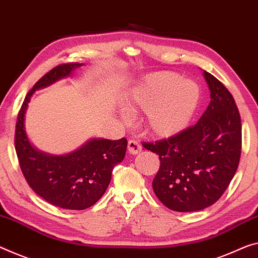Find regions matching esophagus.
<instances>
[{"label":"esophagus","instance_id":"obj_1","mask_svg":"<svg viewBox=\"0 0 258 258\" xmlns=\"http://www.w3.org/2000/svg\"><path fill=\"white\" fill-rule=\"evenodd\" d=\"M142 151V146L138 142L136 141H129L128 142V152L130 154H137Z\"/></svg>","mask_w":258,"mask_h":258}]
</instances>
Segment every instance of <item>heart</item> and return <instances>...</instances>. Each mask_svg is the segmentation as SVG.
Wrapping results in <instances>:
<instances>
[{
    "instance_id": "heart-1",
    "label": "heart",
    "mask_w": 258,
    "mask_h": 258,
    "mask_svg": "<svg viewBox=\"0 0 258 258\" xmlns=\"http://www.w3.org/2000/svg\"><path fill=\"white\" fill-rule=\"evenodd\" d=\"M201 96L200 85L192 79H185L173 71H157L133 86L123 104L130 113H145L143 124L149 135L169 138L190 124ZM122 118L128 122L132 116L124 112Z\"/></svg>"
}]
</instances>
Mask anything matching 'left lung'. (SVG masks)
I'll list each match as a JSON object with an SVG mask.
<instances>
[{
	"instance_id": "left-lung-1",
	"label": "left lung",
	"mask_w": 258,
	"mask_h": 258,
	"mask_svg": "<svg viewBox=\"0 0 258 258\" xmlns=\"http://www.w3.org/2000/svg\"><path fill=\"white\" fill-rule=\"evenodd\" d=\"M203 76L211 101L197 123L168 140L143 143L160 159L153 191L173 211H200L216 203L239 166L241 118L235 101L215 76L207 71Z\"/></svg>"
}]
</instances>
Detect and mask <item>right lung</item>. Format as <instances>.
<instances>
[{
  "mask_svg": "<svg viewBox=\"0 0 258 258\" xmlns=\"http://www.w3.org/2000/svg\"><path fill=\"white\" fill-rule=\"evenodd\" d=\"M82 66L83 63L57 66L39 79L27 93L16 123V152L27 183L48 203L68 210L88 209L100 200L112 179L113 168L124 159L128 145L125 138H91L75 151L56 156L40 151L30 142L25 114L33 93L70 77Z\"/></svg>",
  "mask_w": 258,
  "mask_h": 258,
  "instance_id": "add662e5",
  "label": "right lung"
}]
</instances>
